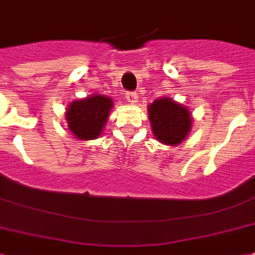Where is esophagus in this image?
Wrapping results in <instances>:
<instances>
[{"label":"esophagus","mask_w":255,"mask_h":255,"mask_svg":"<svg viewBox=\"0 0 255 255\" xmlns=\"http://www.w3.org/2000/svg\"><path fill=\"white\" fill-rule=\"evenodd\" d=\"M126 99H127L131 104H135L136 99H137V95H136V92H127L126 93Z\"/></svg>","instance_id":"obj_1"}]
</instances>
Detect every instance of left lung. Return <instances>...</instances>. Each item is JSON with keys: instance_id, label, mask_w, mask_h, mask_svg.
Here are the masks:
<instances>
[{"instance_id": "8db88e82", "label": "left lung", "mask_w": 255, "mask_h": 255, "mask_svg": "<svg viewBox=\"0 0 255 255\" xmlns=\"http://www.w3.org/2000/svg\"><path fill=\"white\" fill-rule=\"evenodd\" d=\"M148 119L156 140L167 145H178L191 129V114L171 97H160L148 106Z\"/></svg>"}]
</instances>
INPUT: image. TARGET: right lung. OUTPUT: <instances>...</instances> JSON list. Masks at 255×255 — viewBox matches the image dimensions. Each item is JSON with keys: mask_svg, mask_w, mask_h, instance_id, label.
Listing matches in <instances>:
<instances>
[{"mask_svg": "<svg viewBox=\"0 0 255 255\" xmlns=\"http://www.w3.org/2000/svg\"><path fill=\"white\" fill-rule=\"evenodd\" d=\"M114 102L111 97L93 95L75 100L65 112L68 128L80 140H92L100 136L106 126Z\"/></svg>", "mask_w": 255, "mask_h": 255, "instance_id": "add662e5", "label": "right lung"}]
</instances>
